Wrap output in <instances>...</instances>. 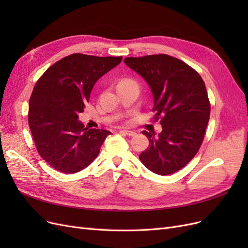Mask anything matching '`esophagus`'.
I'll list each match as a JSON object with an SVG mask.
<instances>
[{
    "instance_id": "esophagus-1",
    "label": "esophagus",
    "mask_w": 248,
    "mask_h": 248,
    "mask_svg": "<svg viewBox=\"0 0 248 248\" xmlns=\"http://www.w3.org/2000/svg\"><path fill=\"white\" fill-rule=\"evenodd\" d=\"M121 132H123L124 134H126V136H128V137H134L136 136V132L134 131H131V130H126V129H124V130H121Z\"/></svg>"
}]
</instances>
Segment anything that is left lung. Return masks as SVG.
Segmentation results:
<instances>
[{"instance_id": "1", "label": "left lung", "mask_w": 248, "mask_h": 248, "mask_svg": "<svg viewBox=\"0 0 248 248\" xmlns=\"http://www.w3.org/2000/svg\"><path fill=\"white\" fill-rule=\"evenodd\" d=\"M124 63L146 80L154 99L155 118L162 116V131H142L149 147L140 154L157 175L174 174L199 151L210 118L205 82L186 63L168 55L126 58Z\"/></svg>"}]
</instances>
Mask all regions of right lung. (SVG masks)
I'll use <instances>...</instances> for the list:
<instances>
[{
	"mask_svg": "<svg viewBox=\"0 0 248 248\" xmlns=\"http://www.w3.org/2000/svg\"><path fill=\"white\" fill-rule=\"evenodd\" d=\"M122 57L73 54L60 60L36 82L29 102V126L37 151L50 167L74 174L99 154L109 131L85 128L78 120L96 81Z\"/></svg>",
	"mask_w": 248,
	"mask_h": 248,
	"instance_id": "obj_1",
	"label": "right lung"
}]
</instances>
